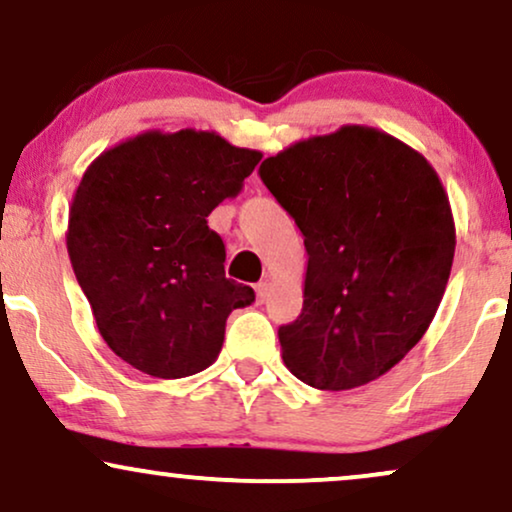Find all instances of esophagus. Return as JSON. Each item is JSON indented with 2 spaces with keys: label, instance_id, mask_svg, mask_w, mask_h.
<instances>
[{
  "label": "esophagus",
  "instance_id": "34e87169",
  "mask_svg": "<svg viewBox=\"0 0 512 512\" xmlns=\"http://www.w3.org/2000/svg\"><path fill=\"white\" fill-rule=\"evenodd\" d=\"M255 295H257V302L267 300V295H269V283H267V281L257 283V286H255Z\"/></svg>",
  "mask_w": 512,
  "mask_h": 512
}]
</instances>
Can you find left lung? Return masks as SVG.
<instances>
[{
	"label": "left lung",
	"mask_w": 512,
	"mask_h": 512,
	"mask_svg": "<svg viewBox=\"0 0 512 512\" xmlns=\"http://www.w3.org/2000/svg\"><path fill=\"white\" fill-rule=\"evenodd\" d=\"M307 248L302 314L278 328L288 371L352 390L397 366L435 319L456 252L442 179L366 125L295 141L260 165Z\"/></svg>",
	"instance_id": "8db88e82"
}]
</instances>
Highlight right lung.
Returning a JSON list of instances; mask_svg holds the SVG:
<instances>
[{"mask_svg": "<svg viewBox=\"0 0 512 512\" xmlns=\"http://www.w3.org/2000/svg\"><path fill=\"white\" fill-rule=\"evenodd\" d=\"M262 160L217 132L148 129L103 151L73 193L66 245L101 338L153 378L215 364L255 290L224 274L208 215Z\"/></svg>", "mask_w": 512, "mask_h": 512, "instance_id": "1", "label": "right lung"}]
</instances>
